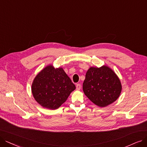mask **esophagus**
<instances>
[{
    "mask_svg": "<svg viewBox=\"0 0 147 147\" xmlns=\"http://www.w3.org/2000/svg\"><path fill=\"white\" fill-rule=\"evenodd\" d=\"M81 84H77V85H76V89H77V90H80L81 89Z\"/></svg>",
    "mask_w": 147,
    "mask_h": 147,
    "instance_id": "34e87169",
    "label": "esophagus"
}]
</instances>
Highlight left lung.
<instances>
[{"label":"left lung","mask_w":147,"mask_h":147,"mask_svg":"<svg viewBox=\"0 0 147 147\" xmlns=\"http://www.w3.org/2000/svg\"><path fill=\"white\" fill-rule=\"evenodd\" d=\"M87 97L99 107H105L115 101L120 95L122 86L119 79L106 66L90 67L83 84Z\"/></svg>","instance_id":"left-lung-1"}]
</instances>
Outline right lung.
Instances as JSON below:
<instances>
[{"label":"right lung","instance_id":"1","mask_svg":"<svg viewBox=\"0 0 147 147\" xmlns=\"http://www.w3.org/2000/svg\"><path fill=\"white\" fill-rule=\"evenodd\" d=\"M75 86L62 68L50 65L35 78L32 93L36 101L43 107L55 110L66 101Z\"/></svg>","mask_w":147,"mask_h":147}]
</instances>
